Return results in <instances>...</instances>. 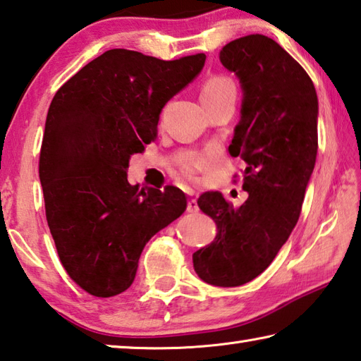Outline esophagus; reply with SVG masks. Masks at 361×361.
I'll use <instances>...</instances> for the list:
<instances>
[{"mask_svg": "<svg viewBox=\"0 0 361 361\" xmlns=\"http://www.w3.org/2000/svg\"><path fill=\"white\" fill-rule=\"evenodd\" d=\"M191 195H194V192H189ZM199 212V203L195 199L188 200V213H197Z\"/></svg>", "mask_w": 361, "mask_h": 361, "instance_id": "obj_1", "label": "esophagus"}]
</instances>
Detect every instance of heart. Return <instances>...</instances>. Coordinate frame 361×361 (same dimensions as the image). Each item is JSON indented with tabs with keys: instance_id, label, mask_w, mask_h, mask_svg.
<instances>
[{
	"instance_id": "obj_1",
	"label": "heart",
	"mask_w": 361,
	"mask_h": 361,
	"mask_svg": "<svg viewBox=\"0 0 361 361\" xmlns=\"http://www.w3.org/2000/svg\"><path fill=\"white\" fill-rule=\"evenodd\" d=\"M228 91H235L233 83L227 80L224 77H212L208 78L202 88V101L209 99V97L221 96ZM214 162L213 153H202V154H192L189 158L183 159L181 162V172L188 178H194L195 173L200 172L203 169H208Z\"/></svg>"
}]
</instances>
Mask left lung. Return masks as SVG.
<instances>
[{
	"label": "left lung",
	"instance_id": "8db88e82",
	"mask_svg": "<svg viewBox=\"0 0 361 361\" xmlns=\"http://www.w3.org/2000/svg\"><path fill=\"white\" fill-rule=\"evenodd\" d=\"M219 60L243 91L228 153L246 164L247 199L233 207L219 191L200 195L218 233L192 262L205 283L237 287L267 270L297 224L317 156L319 101L306 71L264 35L228 42Z\"/></svg>",
	"mask_w": 361,
	"mask_h": 361
}]
</instances>
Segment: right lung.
I'll list each match as a JSON object with an SVG mask.
<instances>
[{
  "instance_id": "1",
  "label": "right lung",
  "mask_w": 361,
  "mask_h": 361,
  "mask_svg": "<svg viewBox=\"0 0 361 361\" xmlns=\"http://www.w3.org/2000/svg\"><path fill=\"white\" fill-rule=\"evenodd\" d=\"M205 60L112 49L54 96L39 158L45 214L64 270L94 297L129 289L143 247L185 213L181 189L129 185L128 167L158 135L162 107Z\"/></svg>"
}]
</instances>
